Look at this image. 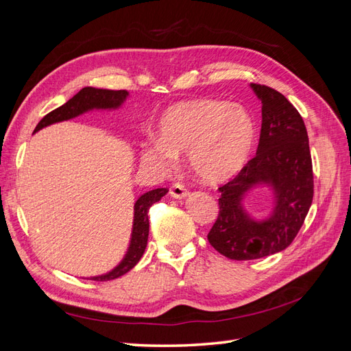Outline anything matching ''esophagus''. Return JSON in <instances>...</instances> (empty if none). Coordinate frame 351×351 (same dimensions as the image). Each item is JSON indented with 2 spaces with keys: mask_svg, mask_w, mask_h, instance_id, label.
<instances>
[{
  "mask_svg": "<svg viewBox=\"0 0 351 351\" xmlns=\"http://www.w3.org/2000/svg\"><path fill=\"white\" fill-rule=\"evenodd\" d=\"M169 195H171L174 199H184L189 195V192L183 184L176 183L171 186V189H169Z\"/></svg>",
  "mask_w": 351,
  "mask_h": 351,
  "instance_id": "1",
  "label": "esophagus"
}]
</instances>
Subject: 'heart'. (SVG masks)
Wrapping results in <instances>:
<instances>
[{
	"instance_id": "b5f03b06",
	"label": "heart",
	"mask_w": 351,
	"mask_h": 351,
	"mask_svg": "<svg viewBox=\"0 0 351 351\" xmlns=\"http://www.w3.org/2000/svg\"><path fill=\"white\" fill-rule=\"evenodd\" d=\"M155 136L141 143L143 162L165 171L187 152L192 174L215 184L236 176L247 162L256 124L241 105L196 98L167 107L155 123Z\"/></svg>"
}]
</instances>
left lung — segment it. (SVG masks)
<instances>
[{"label":"left lung","mask_w":351,"mask_h":351,"mask_svg":"<svg viewBox=\"0 0 351 351\" xmlns=\"http://www.w3.org/2000/svg\"><path fill=\"white\" fill-rule=\"evenodd\" d=\"M262 102V129L256 156L219 187V214L208 240L234 261L259 259L289 247L302 228L313 199V171L306 125L282 93L250 83ZM273 195L270 215L254 220L243 208L252 189Z\"/></svg>","instance_id":"left-lung-1"}]
</instances>
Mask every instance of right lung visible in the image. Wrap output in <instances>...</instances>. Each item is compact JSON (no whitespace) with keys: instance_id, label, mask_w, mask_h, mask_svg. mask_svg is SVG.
<instances>
[{"instance_id":"1","label":"right lung","mask_w":351,"mask_h":351,"mask_svg":"<svg viewBox=\"0 0 351 351\" xmlns=\"http://www.w3.org/2000/svg\"><path fill=\"white\" fill-rule=\"evenodd\" d=\"M129 98V92L127 90H110V89H98V88H83L79 93L74 95L71 99H69L64 105H61L57 110L51 111L42 119L34 133L48 127L51 124L67 121L76 117L89 112L93 110H119L121 105ZM168 190L162 189H154L151 192L143 193L139 199L134 202V214H133V227H132V236L130 243L124 258L121 262L112 268L110 272L97 275V277H90L95 281H110L121 277V275L129 272L132 268L136 267V263L141 261L143 256L147 236H149V218H147V210L155 204V202L161 200L162 196L167 195Z\"/></svg>"}]
</instances>
